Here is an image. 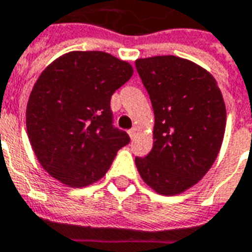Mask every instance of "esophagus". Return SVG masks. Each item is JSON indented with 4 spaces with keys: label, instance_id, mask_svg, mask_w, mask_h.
Here are the masks:
<instances>
[{
    "label": "esophagus",
    "instance_id": "34e87169",
    "mask_svg": "<svg viewBox=\"0 0 252 252\" xmlns=\"http://www.w3.org/2000/svg\"><path fill=\"white\" fill-rule=\"evenodd\" d=\"M128 134H129L130 139H133L134 134H136V129H134V128H132V129H129V130H128Z\"/></svg>",
    "mask_w": 252,
    "mask_h": 252
}]
</instances>
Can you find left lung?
<instances>
[{
	"label": "left lung",
	"instance_id": "8db88e82",
	"mask_svg": "<svg viewBox=\"0 0 252 252\" xmlns=\"http://www.w3.org/2000/svg\"><path fill=\"white\" fill-rule=\"evenodd\" d=\"M155 112L153 148L134 162L148 185L164 195L180 194L214 164L223 140L226 108L216 79L182 58L136 61Z\"/></svg>",
	"mask_w": 252,
	"mask_h": 252
}]
</instances>
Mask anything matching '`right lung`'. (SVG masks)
Segmentation results:
<instances>
[{
    "label": "right lung",
    "mask_w": 252,
    "mask_h": 252,
    "mask_svg": "<svg viewBox=\"0 0 252 252\" xmlns=\"http://www.w3.org/2000/svg\"><path fill=\"white\" fill-rule=\"evenodd\" d=\"M133 70L103 51H72L54 61L34 84L26 126L46 172L71 188L104 176L116 152L129 144L113 126L111 96Z\"/></svg>",
    "instance_id": "right-lung-1"
}]
</instances>
